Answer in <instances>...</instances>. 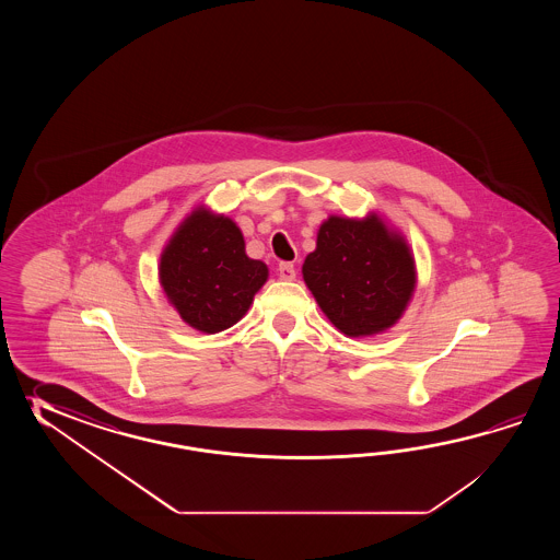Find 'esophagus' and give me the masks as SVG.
<instances>
[{
  "mask_svg": "<svg viewBox=\"0 0 560 560\" xmlns=\"http://www.w3.org/2000/svg\"><path fill=\"white\" fill-rule=\"evenodd\" d=\"M278 276H280L282 280H294V278H296V268H294V264H280V266H278Z\"/></svg>",
  "mask_w": 560,
  "mask_h": 560,
  "instance_id": "1",
  "label": "esophagus"
}]
</instances>
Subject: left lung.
Here are the masks:
<instances>
[{
  "instance_id": "obj_1",
  "label": "left lung",
  "mask_w": 560,
  "mask_h": 560,
  "mask_svg": "<svg viewBox=\"0 0 560 560\" xmlns=\"http://www.w3.org/2000/svg\"><path fill=\"white\" fill-rule=\"evenodd\" d=\"M302 275L328 320L354 338L390 328L415 290L408 246L376 215L364 222L328 218Z\"/></svg>"
}]
</instances>
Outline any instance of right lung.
<instances>
[{"instance_id": "right-lung-1", "label": "right lung", "mask_w": 560, "mask_h": 560, "mask_svg": "<svg viewBox=\"0 0 560 560\" xmlns=\"http://www.w3.org/2000/svg\"><path fill=\"white\" fill-rule=\"evenodd\" d=\"M266 278V264L246 256L240 228L206 210L179 226L160 262L170 302L184 322L208 334L234 326Z\"/></svg>"}]
</instances>
